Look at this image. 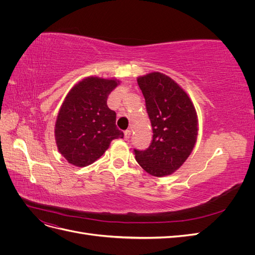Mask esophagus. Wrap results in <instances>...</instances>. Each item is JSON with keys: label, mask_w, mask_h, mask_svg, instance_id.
<instances>
[{"label": "esophagus", "mask_w": 255, "mask_h": 255, "mask_svg": "<svg viewBox=\"0 0 255 255\" xmlns=\"http://www.w3.org/2000/svg\"><path fill=\"white\" fill-rule=\"evenodd\" d=\"M129 137H130V130H129V129H127L126 132H125V138H126L127 140H128Z\"/></svg>", "instance_id": "esophagus-1"}]
</instances>
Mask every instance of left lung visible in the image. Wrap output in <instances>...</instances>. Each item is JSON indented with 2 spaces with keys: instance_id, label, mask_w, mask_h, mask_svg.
<instances>
[{
  "instance_id": "obj_1",
  "label": "left lung",
  "mask_w": 255,
  "mask_h": 255,
  "mask_svg": "<svg viewBox=\"0 0 255 255\" xmlns=\"http://www.w3.org/2000/svg\"><path fill=\"white\" fill-rule=\"evenodd\" d=\"M145 100L153 139L146 150L135 151V158L153 176H166L188 158L198 136V117L190 98L179 84L160 72L137 79Z\"/></svg>"
}]
</instances>
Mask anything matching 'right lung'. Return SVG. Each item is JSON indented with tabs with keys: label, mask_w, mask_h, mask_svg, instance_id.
Instances as JSON below:
<instances>
[{
	"label": "right lung",
	"mask_w": 255,
	"mask_h": 255,
	"mask_svg": "<svg viewBox=\"0 0 255 255\" xmlns=\"http://www.w3.org/2000/svg\"><path fill=\"white\" fill-rule=\"evenodd\" d=\"M116 79L88 76L72 87L55 123L57 149L68 163L86 167L101 157L113 139L123 138L107 98L118 86Z\"/></svg>",
	"instance_id": "obj_1"
}]
</instances>
